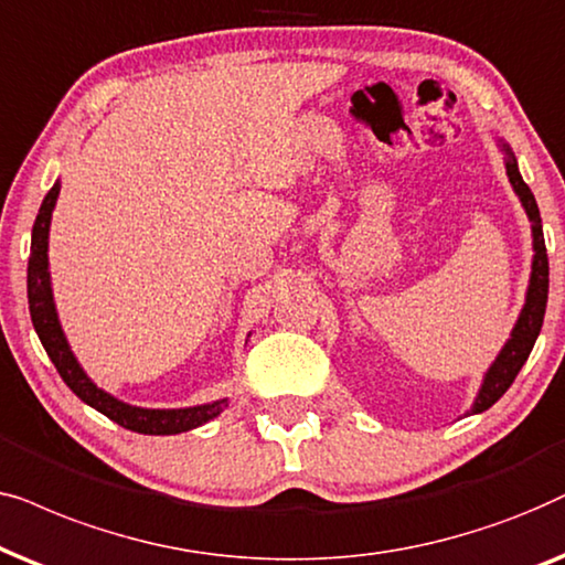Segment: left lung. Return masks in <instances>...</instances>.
Listing matches in <instances>:
<instances>
[{
  "mask_svg": "<svg viewBox=\"0 0 565 565\" xmlns=\"http://www.w3.org/2000/svg\"><path fill=\"white\" fill-rule=\"evenodd\" d=\"M503 164H507V175L509 183L514 188V193L522 201L524 212H527L530 222H532V274H530V287H527V297H524V307L519 312V318L511 328L509 341L503 343V349L499 351V356L491 366H488L483 385H480L476 403H472L470 413H483L491 408V405L499 401V397L507 393L511 387V382L516 380L519 370L527 361L532 345H535L540 328H543V318H545V305H547V250H545V237H543V220H540V209L535 195H532L530 185L524 183L522 175H519L516 168V157L511 152V147L507 141L499 139Z\"/></svg>",
  "mask_w": 565,
  "mask_h": 565,
  "instance_id": "8db88e82",
  "label": "left lung"
}]
</instances>
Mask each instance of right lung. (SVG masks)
Listing matches in <instances>:
<instances>
[{
    "label": "right lung",
    "instance_id": "obj_1",
    "mask_svg": "<svg viewBox=\"0 0 565 565\" xmlns=\"http://www.w3.org/2000/svg\"><path fill=\"white\" fill-rule=\"evenodd\" d=\"M58 191L62 183H54V188L43 199L41 212L35 216L33 224V239H30V260H28V305H30V320L38 338H41L43 349H46L49 359L54 361L56 372L62 374L66 387L87 403L89 408L100 411L103 416L116 420L118 426L129 428L137 434H152V436H168L191 431L195 426H204L206 420L220 416L227 408V397L214 403L193 405V408H139V405H129L110 393H105L87 377L82 370L77 356L70 349L62 322H58L56 305H54V289H51V270H49V230H51V214H54Z\"/></svg>",
    "mask_w": 565,
    "mask_h": 565
}]
</instances>
